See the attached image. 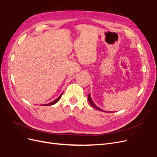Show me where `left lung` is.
Listing matches in <instances>:
<instances>
[{
	"mask_svg": "<svg viewBox=\"0 0 157 157\" xmlns=\"http://www.w3.org/2000/svg\"><path fill=\"white\" fill-rule=\"evenodd\" d=\"M88 101H89V103H90V105H91V106H92L93 107H94L95 109H98V110H99V111H103V112H106V111H103V110H102L101 109H100V108H99L96 104H95L94 103V101H93V100L92 99V98H91V96H90V94H88Z\"/></svg>",
	"mask_w": 157,
	"mask_h": 157,
	"instance_id": "8db88e82",
	"label": "left lung"
}]
</instances>
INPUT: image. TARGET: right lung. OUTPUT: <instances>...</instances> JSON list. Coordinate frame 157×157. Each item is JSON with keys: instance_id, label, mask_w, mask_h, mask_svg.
<instances>
[{"instance_id": "1", "label": "right lung", "mask_w": 157, "mask_h": 157, "mask_svg": "<svg viewBox=\"0 0 157 157\" xmlns=\"http://www.w3.org/2000/svg\"><path fill=\"white\" fill-rule=\"evenodd\" d=\"M62 94H61L60 96L57 98V99H56L54 101H52L51 103H48V104H45V105H47V106H49V105H54V104H55V103H56L57 102H58L59 99H60V98H61V96H62Z\"/></svg>"}]
</instances>
